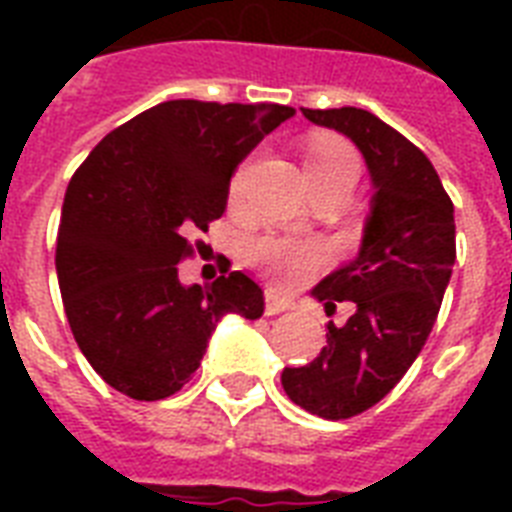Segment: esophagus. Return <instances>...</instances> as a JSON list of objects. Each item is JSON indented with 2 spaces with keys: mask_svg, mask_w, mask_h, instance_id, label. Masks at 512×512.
Here are the masks:
<instances>
[{
  "mask_svg": "<svg viewBox=\"0 0 512 512\" xmlns=\"http://www.w3.org/2000/svg\"><path fill=\"white\" fill-rule=\"evenodd\" d=\"M292 308H295V303H292L289 297H284L281 292H276V289H265V313H268V316L292 311Z\"/></svg>",
  "mask_w": 512,
  "mask_h": 512,
  "instance_id": "esophagus-1",
  "label": "esophagus"
}]
</instances>
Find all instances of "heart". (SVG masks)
<instances>
[{
	"label": "heart",
	"mask_w": 512,
	"mask_h": 512,
	"mask_svg": "<svg viewBox=\"0 0 512 512\" xmlns=\"http://www.w3.org/2000/svg\"><path fill=\"white\" fill-rule=\"evenodd\" d=\"M249 164H244L233 177V193H239L247 183ZM305 175L313 188H345L350 191L358 180V156L356 151L340 138H316L305 151ZM319 249L313 244L279 239V236H263L249 244V257L276 279H295L305 265L311 263Z\"/></svg>",
	"instance_id": "heart-1"
}]
</instances>
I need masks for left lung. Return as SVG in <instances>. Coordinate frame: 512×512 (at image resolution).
I'll return each instance as SVG.
<instances>
[{"label": "left lung", "instance_id": "1", "mask_svg": "<svg viewBox=\"0 0 512 512\" xmlns=\"http://www.w3.org/2000/svg\"><path fill=\"white\" fill-rule=\"evenodd\" d=\"M303 116L361 151L374 193L358 255L311 289L327 313L350 303L353 316L329 321L319 356L287 366L281 385L305 412L348 420L396 388L436 324L457 257L454 204L428 156L364 108Z\"/></svg>", "mask_w": 512, "mask_h": 512}]
</instances>
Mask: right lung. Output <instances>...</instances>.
Returning a JSON list of instances; mask_svg holds the SVG:
<instances>
[{
  "instance_id": "obj_1",
  "label": "right lung",
  "mask_w": 512,
  "mask_h": 512,
  "mask_svg": "<svg viewBox=\"0 0 512 512\" xmlns=\"http://www.w3.org/2000/svg\"><path fill=\"white\" fill-rule=\"evenodd\" d=\"M295 108L167 100L108 132L71 177L60 212V297L84 358L135 401H159L199 369L223 316H263V289L231 271L183 284L188 231L225 212L231 177Z\"/></svg>"
}]
</instances>
